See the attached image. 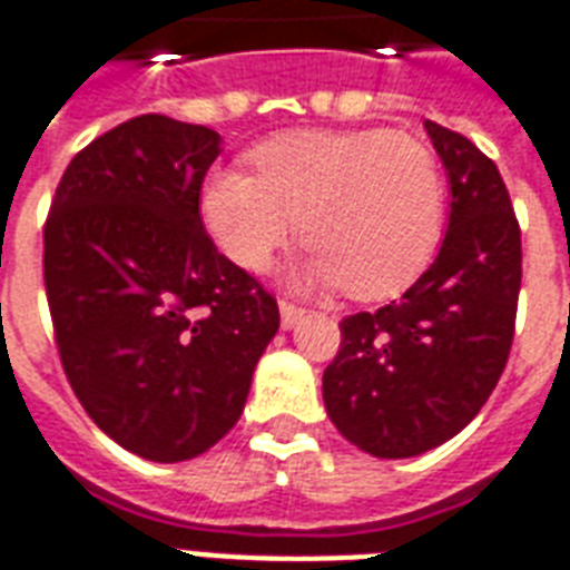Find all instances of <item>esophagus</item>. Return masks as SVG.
<instances>
[{"label":"esophagus","mask_w":570,"mask_h":570,"mask_svg":"<svg viewBox=\"0 0 570 570\" xmlns=\"http://www.w3.org/2000/svg\"><path fill=\"white\" fill-rule=\"evenodd\" d=\"M304 313H307L304 307H298V304L281 298V325H284V328H295V325L304 320Z\"/></svg>","instance_id":"1"}]
</instances>
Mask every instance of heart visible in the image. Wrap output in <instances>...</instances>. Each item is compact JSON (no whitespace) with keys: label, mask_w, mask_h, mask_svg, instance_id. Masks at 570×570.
<instances>
[{"label":"heart","mask_w":570,"mask_h":570,"mask_svg":"<svg viewBox=\"0 0 570 570\" xmlns=\"http://www.w3.org/2000/svg\"><path fill=\"white\" fill-rule=\"evenodd\" d=\"M254 171H215L200 209L218 248L259 272L298 230L304 277L352 298H387L432 259L443 174L423 141L390 129L286 132L250 154Z\"/></svg>","instance_id":"1"}]
</instances>
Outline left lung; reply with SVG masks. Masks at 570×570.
Returning a JSON list of instances; mask_svg holds the SVG:
<instances>
[{
	"mask_svg": "<svg viewBox=\"0 0 570 570\" xmlns=\"http://www.w3.org/2000/svg\"><path fill=\"white\" fill-rule=\"evenodd\" d=\"M450 174V230L399 302L340 322L322 375L331 423L375 459L450 441L503 375L521 293V224L497 165L461 132L425 120Z\"/></svg>",
	"mask_w": 570,
	"mask_h": 570,
	"instance_id": "left-lung-1",
	"label": "left lung"
}]
</instances>
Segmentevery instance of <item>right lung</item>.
<instances>
[{
	"instance_id": "add662e5",
	"label": "right lung",
	"mask_w": 570,
	"mask_h": 570,
	"mask_svg": "<svg viewBox=\"0 0 570 570\" xmlns=\"http://www.w3.org/2000/svg\"><path fill=\"white\" fill-rule=\"evenodd\" d=\"M218 154L215 129L138 115L70 159L43 224L49 316L76 399L111 441L165 464L236 425L281 325L275 295L200 222Z\"/></svg>"
}]
</instances>
